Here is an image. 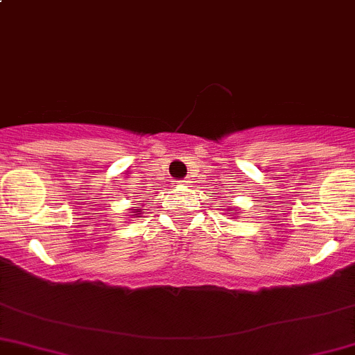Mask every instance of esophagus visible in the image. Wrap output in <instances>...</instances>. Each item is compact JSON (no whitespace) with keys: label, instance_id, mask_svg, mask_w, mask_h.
I'll use <instances>...</instances> for the list:
<instances>
[{"label":"esophagus","instance_id":"34e87169","mask_svg":"<svg viewBox=\"0 0 355 355\" xmlns=\"http://www.w3.org/2000/svg\"><path fill=\"white\" fill-rule=\"evenodd\" d=\"M191 184H192L191 178H184V180H180L182 187H191Z\"/></svg>","mask_w":355,"mask_h":355}]
</instances>
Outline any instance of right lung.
Masks as SVG:
<instances>
[{"label": "right lung", "instance_id": "add662e5", "mask_svg": "<svg viewBox=\"0 0 355 355\" xmlns=\"http://www.w3.org/2000/svg\"><path fill=\"white\" fill-rule=\"evenodd\" d=\"M134 213H135L134 216H137V214H141V211H139V209H134Z\"/></svg>", "mask_w": 355, "mask_h": 355}]
</instances>
